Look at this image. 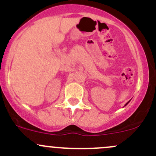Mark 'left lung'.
I'll return each mask as SVG.
<instances>
[{"label": "left lung", "mask_w": 156, "mask_h": 156, "mask_svg": "<svg viewBox=\"0 0 156 156\" xmlns=\"http://www.w3.org/2000/svg\"><path fill=\"white\" fill-rule=\"evenodd\" d=\"M130 101H131V100H130ZM130 101H128V102H127V103H126V105H125V106H126V105H127V104H128V103H129V102H130Z\"/></svg>", "instance_id": "8db88e82"}]
</instances>
